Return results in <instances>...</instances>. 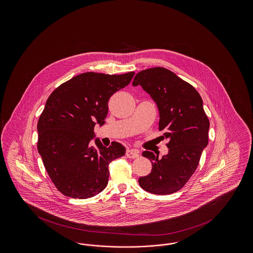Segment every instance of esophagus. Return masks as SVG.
<instances>
[{"instance_id":"1","label":"esophagus","mask_w":253,"mask_h":253,"mask_svg":"<svg viewBox=\"0 0 253 253\" xmlns=\"http://www.w3.org/2000/svg\"><path fill=\"white\" fill-rule=\"evenodd\" d=\"M126 156L129 158H136L139 157V151L135 149H128L126 151Z\"/></svg>"}]
</instances>
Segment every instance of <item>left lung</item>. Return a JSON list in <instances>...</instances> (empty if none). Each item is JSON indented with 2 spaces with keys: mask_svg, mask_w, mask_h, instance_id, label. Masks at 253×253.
Returning <instances> with one entry per match:
<instances>
[{
  "mask_svg": "<svg viewBox=\"0 0 253 253\" xmlns=\"http://www.w3.org/2000/svg\"><path fill=\"white\" fill-rule=\"evenodd\" d=\"M140 85L159 111V131L168 138L169 153L162 158L144 151L153 168L140 177V187L154 194H170L179 191L198 166L202 152L209 142L210 121L203 100L195 88L163 67L137 73L132 86Z\"/></svg>",
  "mask_w": 253,
  "mask_h": 253,
  "instance_id": "1",
  "label": "left lung"
}]
</instances>
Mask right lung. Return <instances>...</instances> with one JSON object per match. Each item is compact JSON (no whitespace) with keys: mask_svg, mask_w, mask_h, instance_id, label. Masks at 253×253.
<instances>
[{"mask_svg":"<svg viewBox=\"0 0 253 253\" xmlns=\"http://www.w3.org/2000/svg\"><path fill=\"white\" fill-rule=\"evenodd\" d=\"M134 72L106 75L87 72L60 84L49 96L38 121V152L49 177L60 193L86 199L108 184L110 162L123 157L119 142L105 147L94 127L102 126L111 96L132 81Z\"/></svg>","mask_w":253,"mask_h":253,"instance_id":"add662e5","label":"right lung"}]
</instances>
